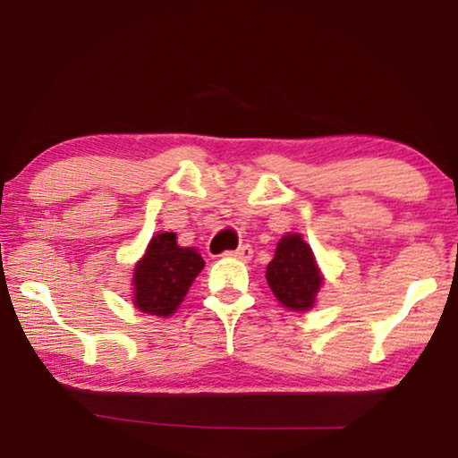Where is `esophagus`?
<instances>
[{
    "label": "esophagus",
    "mask_w": 458,
    "mask_h": 458,
    "mask_svg": "<svg viewBox=\"0 0 458 458\" xmlns=\"http://www.w3.org/2000/svg\"><path fill=\"white\" fill-rule=\"evenodd\" d=\"M224 257H234V259H240V260H250V257H252V248L248 246V244H242V246H238L236 250L224 252Z\"/></svg>",
    "instance_id": "1"
}]
</instances>
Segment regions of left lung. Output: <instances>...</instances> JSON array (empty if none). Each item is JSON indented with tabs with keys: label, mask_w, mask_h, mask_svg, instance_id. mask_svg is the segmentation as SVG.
<instances>
[{
	"label": "left lung",
	"mask_w": 458,
	"mask_h": 458,
	"mask_svg": "<svg viewBox=\"0 0 458 458\" xmlns=\"http://www.w3.org/2000/svg\"><path fill=\"white\" fill-rule=\"evenodd\" d=\"M267 283L278 303L291 311H309L323 284L311 246L301 234H286L267 267Z\"/></svg>",
	"instance_id": "8db88e82"
}]
</instances>
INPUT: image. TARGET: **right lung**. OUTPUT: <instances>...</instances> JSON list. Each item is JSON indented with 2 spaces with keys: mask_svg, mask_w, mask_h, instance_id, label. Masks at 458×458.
<instances>
[{
  "mask_svg": "<svg viewBox=\"0 0 458 458\" xmlns=\"http://www.w3.org/2000/svg\"><path fill=\"white\" fill-rule=\"evenodd\" d=\"M175 238L174 232L153 236L143 259L135 265L133 301L139 311L147 315L175 313L193 278L206 265L196 248H183Z\"/></svg>",
  "mask_w": 458,
  "mask_h": 458,
  "instance_id": "1",
  "label": "right lung"
}]
</instances>
